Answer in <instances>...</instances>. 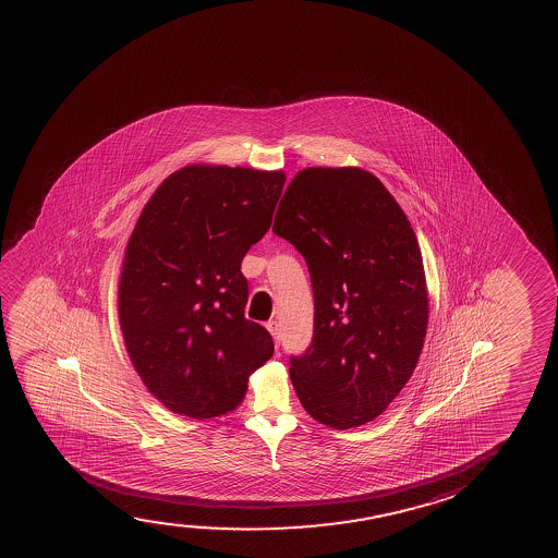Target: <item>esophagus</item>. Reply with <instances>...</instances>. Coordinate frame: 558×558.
Listing matches in <instances>:
<instances>
[{"mask_svg":"<svg viewBox=\"0 0 558 558\" xmlns=\"http://www.w3.org/2000/svg\"><path fill=\"white\" fill-rule=\"evenodd\" d=\"M267 329L270 331V336L275 339V343H280V328H278V322H268Z\"/></svg>","mask_w":558,"mask_h":558,"instance_id":"34e87169","label":"esophagus"}]
</instances>
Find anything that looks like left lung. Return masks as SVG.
<instances>
[{
    "label": "left lung",
    "instance_id": "obj_1",
    "mask_svg": "<svg viewBox=\"0 0 558 558\" xmlns=\"http://www.w3.org/2000/svg\"><path fill=\"white\" fill-rule=\"evenodd\" d=\"M272 230L313 280V344L290 367L301 404L337 430L374 421L410 381L427 336V280L404 209L366 169L305 168Z\"/></svg>",
    "mask_w": 558,
    "mask_h": 558
}]
</instances>
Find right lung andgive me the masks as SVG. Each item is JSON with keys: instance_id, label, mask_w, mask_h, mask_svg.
<instances>
[{"instance_id": "right-lung-1", "label": "right lung", "mask_w": 558, "mask_h": 558, "mask_svg": "<svg viewBox=\"0 0 558 558\" xmlns=\"http://www.w3.org/2000/svg\"><path fill=\"white\" fill-rule=\"evenodd\" d=\"M282 169L192 163L161 181L123 255L118 318L146 389L168 410L209 420L236 410L275 343L245 320V253L267 234Z\"/></svg>"}]
</instances>
